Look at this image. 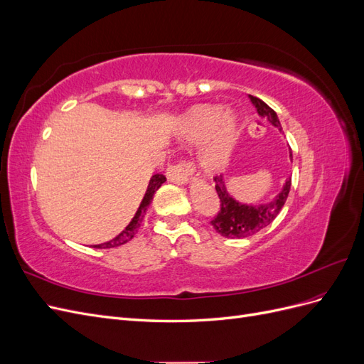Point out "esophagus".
<instances>
[{"mask_svg": "<svg viewBox=\"0 0 364 364\" xmlns=\"http://www.w3.org/2000/svg\"><path fill=\"white\" fill-rule=\"evenodd\" d=\"M194 173V167L191 162L181 161L167 168V178L174 183H186L190 181V176Z\"/></svg>", "mask_w": 364, "mask_h": 364, "instance_id": "esophagus-1", "label": "esophagus"}]
</instances>
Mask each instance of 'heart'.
<instances>
[{
  "instance_id": "obj_1",
  "label": "heart",
  "mask_w": 364,
  "mask_h": 364,
  "mask_svg": "<svg viewBox=\"0 0 364 364\" xmlns=\"http://www.w3.org/2000/svg\"><path fill=\"white\" fill-rule=\"evenodd\" d=\"M185 141H203L199 158L208 171H218L228 164L238 139V115L228 107L194 106L179 123Z\"/></svg>"
}]
</instances>
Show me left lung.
<instances>
[{
	"label": "left lung",
	"instance_id": "8db88e82",
	"mask_svg": "<svg viewBox=\"0 0 364 364\" xmlns=\"http://www.w3.org/2000/svg\"><path fill=\"white\" fill-rule=\"evenodd\" d=\"M249 98L252 105L255 106L258 115L266 118L272 126L278 127L279 132H282L277 112H274L273 109L269 107L262 100H259V98L253 95H249ZM290 161H293L291 150H290ZM214 181H215V191L220 199V211L211 220V225L220 235H223L226 238H246L259 232V230L266 226H269L281 213L285 200H287L290 186H291V178H289L285 181L281 193L274 196V199H272L270 202L259 203V205H252V203L247 205V203L238 202L228 193L223 176H215Z\"/></svg>",
	"mask_w": 364,
	"mask_h": 364
}]
</instances>
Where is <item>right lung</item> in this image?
Returning a JSON list of instances; mask_svg holds the SVG:
<instances>
[{
    "label": "right lung",
    "mask_w": 364,
    "mask_h": 364,
    "mask_svg": "<svg viewBox=\"0 0 364 364\" xmlns=\"http://www.w3.org/2000/svg\"><path fill=\"white\" fill-rule=\"evenodd\" d=\"M165 181H167V179H165L164 174H153L150 182H149L147 191H146L144 197H142V200H141V203H139L138 211H136V214L134 215V218L130 220V223L126 226V229L121 230V234H118L115 238L109 240V241H106V243H102V245H94V247H97V249L118 247V246H121V245H126L127 241H130L132 238H134L135 234L138 232L139 226H141L142 218H144V215H146L147 208H149V205H150V202H151V199H153V194H155V193L161 188V185H162Z\"/></svg>",
    "instance_id": "obj_1"
}]
</instances>
